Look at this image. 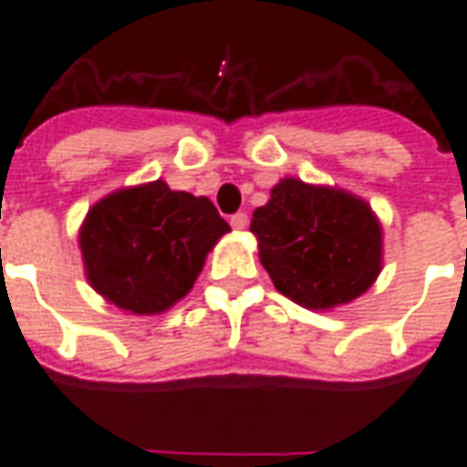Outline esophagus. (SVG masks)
I'll use <instances>...</instances> for the list:
<instances>
[{"instance_id": "1", "label": "esophagus", "mask_w": 467, "mask_h": 467, "mask_svg": "<svg viewBox=\"0 0 467 467\" xmlns=\"http://www.w3.org/2000/svg\"><path fill=\"white\" fill-rule=\"evenodd\" d=\"M247 223H250V220H247V213H237L230 217V224H233L234 230H244V227H247Z\"/></svg>"}]
</instances>
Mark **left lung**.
Masks as SVG:
<instances>
[{
	"instance_id": "1",
	"label": "left lung",
	"mask_w": 467,
	"mask_h": 467,
	"mask_svg": "<svg viewBox=\"0 0 467 467\" xmlns=\"http://www.w3.org/2000/svg\"><path fill=\"white\" fill-rule=\"evenodd\" d=\"M260 263L277 293L307 310L360 297L382 270V227L355 194L285 177L253 213Z\"/></svg>"
}]
</instances>
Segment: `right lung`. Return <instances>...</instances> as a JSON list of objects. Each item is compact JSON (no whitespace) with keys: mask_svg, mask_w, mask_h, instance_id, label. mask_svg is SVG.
I'll return each instance as SVG.
<instances>
[{"mask_svg":"<svg viewBox=\"0 0 467 467\" xmlns=\"http://www.w3.org/2000/svg\"><path fill=\"white\" fill-rule=\"evenodd\" d=\"M230 233L207 197L162 180L107 194L79 227L89 285L107 303L157 315L192 290L204 257Z\"/></svg>","mask_w":467,"mask_h":467,"instance_id":"1","label":"right lung"}]
</instances>
